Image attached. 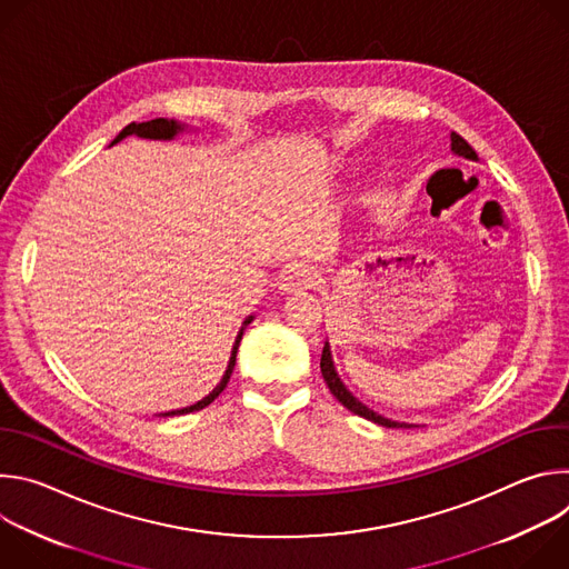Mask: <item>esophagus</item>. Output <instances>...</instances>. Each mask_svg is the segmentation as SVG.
<instances>
[{
    "mask_svg": "<svg viewBox=\"0 0 569 569\" xmlns=\"http://www.w3.org/2000/svg\"><path fill=\"white\" fill-rule=\"evenodd\" d=\"M319 283V277L315 272V268L310 266H301V263H295L290 266L283 277H281V290L283 292H301V290H310Z\"/></svg>",
    "mask_w": 569,
    "mask_h": 569,
    "instance_id": "1",
    "label": "esophagus"
}]
</instances>
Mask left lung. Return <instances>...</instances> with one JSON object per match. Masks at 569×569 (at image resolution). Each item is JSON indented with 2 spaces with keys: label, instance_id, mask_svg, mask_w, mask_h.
Segmentation results:
<instances>
[{
  "label": "left lung",
  "instance_id": "obj_1",
  "mask_svg": "<svg viewBox=\"0 0 569 569\" xmlns=\"http://www.w3.org/2000/svg\"><path fill=\"white\" fill-rule=\"evenodd\" d=\"M450 141H452V143H450L452 152L463 154V157H468V159H477V152L470 148V143H468L461 134L452 132V134H450ZM319 369H321V376H323V380H327L331 393L345 405L347 410H351L353 415H358V417H362V419H367V421H373V423H378V426H385V428H412V426H408V423H398V421H391V419H385V417L376 415L373 410H369L367 405H362V402L342 385V380H340L338 373H336L333 360H331V347H329V342L323 345Z\"/></svg>",
  "mask_w": 569,
  "mask_h": 569
}]
</instances>
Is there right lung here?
Returning <instances> with one entry per match:
<instances>
[{
    "instance_id": "add662e5",
    "label": "right lung",
    "mask_w": 569,
    "mask_h": 569,
    "mask_svg": "<svg viewBox=\"0 0 569 569\" xmlns=\"http://www.w3.org/2000/svg\"><path fill=\"white\" fill-rule=\"evenodd\" d=\"M182 130V126L178 123V121H169V119H152V121H143V123H128L117 137H114V141L112 143H117V141H121L123 137H128V134H137V137H143V139H173L178 132ZM252 321V317H248L246 319V323H242V327H248V323ZM240 338H242V329H240V333H238V338H236V345H233V349H231V358H229V365H227V371H224V376H222V380H220V385L207 396V398H202L200 402H196V405H191V408H184V410H178V412H169V415H161V417H173V415H189V412H196V410H202V408H207L209 402H213L220 393H222V389L227 387V382H229V376H231V371H233V365H236V351H238V345H240Z\"/></svg>"
}]
</instances>
